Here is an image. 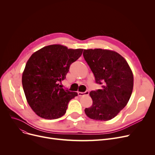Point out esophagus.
I'll return each instance as SVG.
<instances>
[{"instance_id": "34e87169", "label": "esophagus", "mask_w": 155, "mask_h": 155, "mask_svg": "<svg viewBox=\"0 0 155 155\" xmlns=\"http://www.w3.org/2000/svg\"><path fill=\"white\" fill-rule=\"evenodd\" d=\"M89 94V92L88 91H86L85 92H78V95L79 97H82V96H84V95H88Z\"/></svg>"}]
</instances>
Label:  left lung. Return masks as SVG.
<instances>
[{
  "label": "left lung",
  "mask_w": 155,
  "mask_h": 155,
  "mask_svg": "<svg viewBox=\"0 0 155 155\" xmlns=\"http://www.w3.org/2000/svg\"><path fill=\"white\" fill-rule=\"evenodd\" d=\"M84 58L93 72L95 82L102 88L91 91L93 103L86 115L95 120H109L127 105L132 94L134 77L126 60L118 53L103 49L84 50Z\"/></svg>",
  "instance_id": "8db88e82"
}]
</instances>
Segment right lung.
Wrapping results in <instances>:
<instances>
[{
  "label": "right lung",
  "mask_w": 155,
  "mask_h": 155,
  "mask_svg": "<svg viewBox=\"0 0 155 155\" xmlns=\"http://www.w3.org/2000/svg\"><path fill=\"white\" fill-rule=\"evenodd\" d=\"M83 50L51 45L35 52L28 60L22 73V87L29 106L40 117H61L70 101L77 96V92L64 90L59 82L66 78L70 64Z\"/></svg>",
  "instance_id": "add662e5"
}]
</instances>
